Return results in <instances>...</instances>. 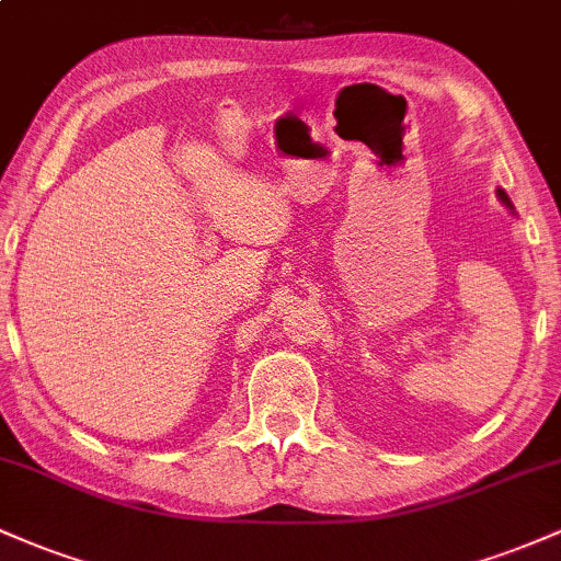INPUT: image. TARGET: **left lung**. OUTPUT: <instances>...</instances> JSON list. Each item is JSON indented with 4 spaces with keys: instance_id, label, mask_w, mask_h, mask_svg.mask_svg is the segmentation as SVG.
Masks as SVG:
<instances>
[{
    "instance_id": "8db88e82",
    "label": "left lung",
    "mask_w": 561,
    "mask_h": 561,
    "mask_svg": "<svg viewBox=\"0 0 561 561\" xmlns=\"http://www.w3.org/2000/svg\"><path fill=\"white\" fill-rule=\"evenodd\" d=\"M499 195H501V199H504V203H506V205H508V197H506V195H504V192H499Z\"/></svg>"
}]
</instances>
